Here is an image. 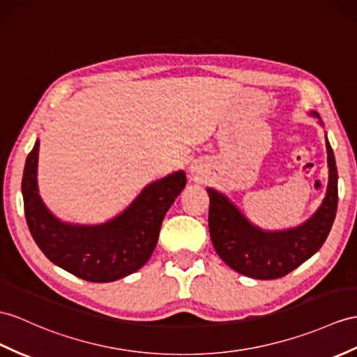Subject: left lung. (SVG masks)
<instances>
[{
  "instance_id": "obj_1",
  "label": "left lung",
  "mask_w": 357,
  "mask_h": 357,
  "mask_svg": "<svg viewBox=\"0 0 357 357\" xmlns=\"http://www.w3.org/2000/svg\"><path fill=\"white\" fill-rule=\"evenodd\" d=\"M318 116V113H314ZM319 118V116H318ZM328 185L317 213L297 229L262 231L251 225L227 197L208 188V231L216 253L234 271L259 280L279 279L323 247L337 208V169L328 141Z\"/></svg>"
}]
</instances>
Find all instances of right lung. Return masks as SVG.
Segmentation results:
<instances>
[{"instance_id": "1", "label": "right lung", "mask_w": 357, "mask_h": 357, "mask_svg": "<svg viewBox=\"0 0 357 357\" xmlns=\"http://www.w3.org/2000/svg\"><path fill=\"white\" fill-rule=\"evenodd\" d=\"M38 151L34 144L22 176L24 212L29 230L51 262L83 280L115 282L137 271L150 259L168 208L186 186L183 171L146 186L124 213L101 225L60 222L38 194Z\"/></svg>"}]
</instances>
